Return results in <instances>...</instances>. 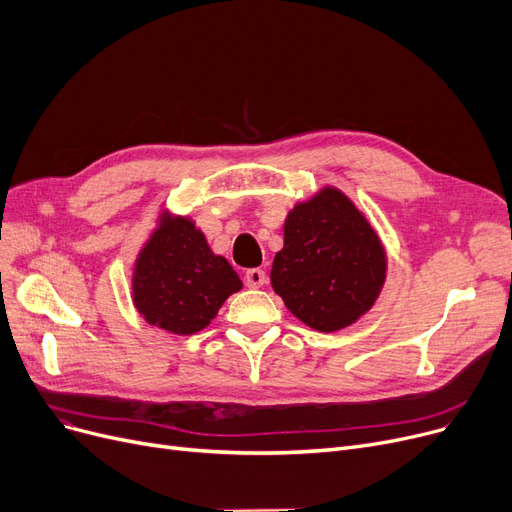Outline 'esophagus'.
I'll return each instance as SVG.
<instances>
[{
  "mask_svg": "<svg viewBox=\"0 0 512 512\" xmlns=\"http://www.w3.org/2000/svg\"><path fill=\"white\" fill-rule=\"evenodd\" d=\"M266 283V273L262 269H250L246 273V285L252 287V289H258Z\"/></svg>",
  "mask_w": 512,
  "mask_h": 512,
  "instance_id": "esophagus-1",
  "label": "esophagus"
}]
</instances>
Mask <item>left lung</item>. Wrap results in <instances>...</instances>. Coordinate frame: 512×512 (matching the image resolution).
Instances as JSON below:
<instances>
[{"label":"left lung","instance_id":"obj_1","mask_svg":"<svg viewBox=\"0 0 512 512\" xmlns=\"http://www.w3.org/2000/svg\"><path fill=\"white\" fill-rule=\"evenodd\" d=\"M387 273L385 248L344 191L323 187L289 210L271 283L287 310L321 333L369 312Z\"/></svg>","mask_w":512,"mask_h":512}]
</instances>
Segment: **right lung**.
<instances>
[{"label": "right lung", "mask_w": 512, "mask_h": 512, "mask_svg": "<svg viewBox=\"0 0 512 512\" xmlns=\"http://www.w3.org/2000/svg\"><path fill=\"white\" fill-rule=\"evenodd\" d=\"M239 289L233 266L210 250L189 216L160 214L133 269V304L145 321L168 333L193 335Z\"/></svg>", "instance_id": "obj_1"}]
</instances>
